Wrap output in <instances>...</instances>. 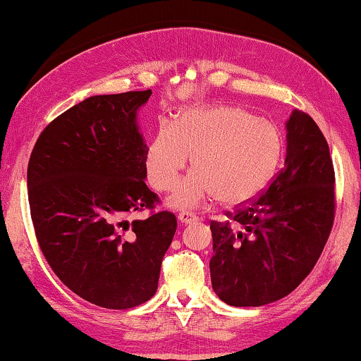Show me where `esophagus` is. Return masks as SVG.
Masks as SVG:
<instances>
[{"label":"esophagus","instance_id":"34e87169","mask_svg":"<svg viewBox=\"0 0 361 361\" xmlns=\"http://www.w3.org/2000/svg\"><path fill=\"white\" fill-rule=\"evenodd\" d=\"M179 220L182 221V224L189 225V224H194V221L199 220V216H197L195 214H192V212H180Z\"/></svg>","mask_w":361,"mask_h":361}]
</instances>
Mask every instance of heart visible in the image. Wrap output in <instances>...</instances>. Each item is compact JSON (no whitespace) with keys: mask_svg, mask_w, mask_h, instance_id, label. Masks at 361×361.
<instances>
[{"mask_svg":"<svg viewBox=\"0 0 361 361\" xmlns=\"http://www.w3.org/2000/svg\"><path fill=\"white\" fill-rule=\"evenodd\" d=\"M283 147L278 128L243 108H194L182 111L174 128H157L146 171L154 189L171 190L192 156L195 172L177 185L171 204L184 209L215 197L221 205L238 207L271 184Z\"/></svg>","mask_w":361,"mask_h":361,"instance_id":"heart-1","label":"heart"}]
</instances>
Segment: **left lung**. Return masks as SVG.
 Wrapping results in <instances>:
<instances>
[{
    "label": "left lung",
    "instance_id": "1",
    "mask_svg": "<svg viewBox=\"0 0 361 361\" xmlns=\"http://www.w3.org/2000/svg\"><path fill=\"white\" fill-rule=\"evenodd\" d=\"M286 161L258 199L212 221V288L235 307H259L298 288L317 263L335 216L329 145L307 113L286 123Z\"/></svg>",
    "mask_w": 361,
    "mask_h": 361
}]
</instances>
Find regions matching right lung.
I'll return each instance as SVG.
<instances>
[{"label":"right lung","instance_id":"obj_1","mask_svg":"<svg viewBox=\"0 0 361 361\" xmlns=\"http://www.w3.org/2000/svg\"><path fill=\"white\" fill-rule=\"evenodd\" d=\"M151 93L87 98L49 123L29 157L42 255L72 293L105 309L136 307L156 294L177 228L171 212L128 221L159 202L145 182L147 146L136 121Z\"/></svg>","mask_w":361,"mask_h":361}]
</instances>
